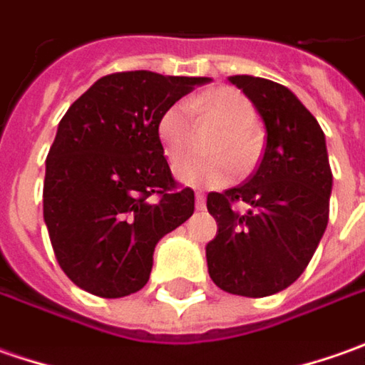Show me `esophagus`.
Masks as SVG:
<instances>
[{
  "mask_svg": "<svg viewBox=\"0 0 365 365\" xmlns=\"http://www.w3.org/2000/svg\"><path fill=\"white\" fill-rule=\"evenodd\" d=\"M206 207V197L204 194H195V210H204Z\"/></svg>",
  "mask_w": 365,
  "mask_h": 365,
  "instance_id": "34e87169",
  "label": "esophagus"
}]
</instances>
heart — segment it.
Masks as SVG:
<instances>
[{"label": "heart", "mask_w": 365, "mask_h": 365, "mask_svg": "<svg viewBox=\"0 0 365 365\" xmlns=\"http://www.w3.org/2000/svg\"><path fill=\"white\" fill-rule=\"evenodd\" d=\"M197 107L204 110L207 119L224 125L212 145V151L218 153V158H190L180 161L192 151L195 141L194 108L185 101L173 103L163 110L158 125L159 139L168 159L180 161L175 165V175L183 183L218 187L232 180L236 163L245 171L257 161L260 149L255 129L257 108L245 93L230 86L204 95L197 101Z\"/></svg>", "instance_id": "1"}]
</instances>
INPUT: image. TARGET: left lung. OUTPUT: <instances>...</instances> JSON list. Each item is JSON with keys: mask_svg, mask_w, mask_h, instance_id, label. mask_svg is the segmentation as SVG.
<instances>
[{"mask_svg": "<svg viewBox=\"0 0 365 365\" xmlns=\"http://www.w3.org/2000/svg\"><path fill=\"white\" fill-rule=\"evenodd\" d=\"M267 127L257 171L245 183L207 194L218 234L206 246L207 272L222 291L269 297L307 269L329 220L331 168L317 119L287 86L257 76H230ZM246 201L240 215L233 204Z\"/></svg>", "mask_w": 365, "mask_h": 365, "instance_id": "left-lung-1", "label": "left lung"}]
</instances>
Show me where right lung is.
<instances>
[{"label":"right lung","mask_w":365,"mask_h":365,"mask_svg":"<svg viewBox=\"0 0 365 365\" xmlns=\"http://www.w3.org/2000/svg\"><path fill=\"white\" fill-rule=\"evenodd\" d=\"M204 76L107 74L78 96L46 158L44 222L60 269L86 293L143 289L159 240L194 214V190L171 175L159 117Z\"/></svg>","instance_id":"obj_1"}]
</instances>
